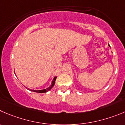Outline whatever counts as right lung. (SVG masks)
Segmentation results:
<instances>
[{
  "instance_id": "add662e5",
  "label": "right lung",
  "mask_w": 125,
  "mask_h": 125,
  "mask_svg": "<svg viewBox=\"0 0 125 125\" xmlns=\"http://www.w3.org/2000/svg\"><path fill=\"white\" fill-rule=\"evenodd\" d=\"M56 77H54V78L53 79V81H52V84H51L50 86H49L48 88L46 89H43V90H30L31 91H34V92H36V93H47V91H50L52 88L53 87V86L54 85V83H55V81H56ZM28 90H29L28 88Z\"/></svg>"
}]
</instances>
